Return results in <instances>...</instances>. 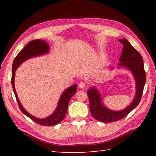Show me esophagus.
<instances>
[{"label": "esophagus", "instance_id": "esophagus-1", "mask_svg": "<svg viewBox=\"0 0 156 156\" xmlns=\"http://www.w3.org/2000/svg\"><path fill=\"white\" fill-rule=\"evenodd\" d=\"M86 87V83L84 82H80L78 84V87L80 88H84Z\"/></svg>", "mask_w": 156, "mask_h": 156}]
</instances>
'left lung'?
I'll return each mask as SVG.
<instances>
[{
	"label": "left lung",
	"mask_w": 156,
	"mask_h": 156,
	"mask_svg": "<svg viewBox=\"0 0 156 156\" xmlns=\"http://www.w3.org/2000/svg\"><path fill=\"white\" fill-rule=\"evenodd\" d=\"M122 44V51L119 59L120 63L117 68H125L133 74L136 84L135 95L133 101L128 107L121 111H112L102 103L100 92L95 87L88 90L87 94L90 101V110L92 115L97 121L103 122H111L120 120L126 117L129 112L140 103L145 83V72L144 60L141 54L131 45L127 39H119ZM113 69V67H111Z\"/></svg>",
	"instance_id": "1"
}]
</instances>
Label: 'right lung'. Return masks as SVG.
I'll list each match as a JSON object with an SVG mask.
<instances>
[{
  "mask_svg": "<svg viewBox=\"0 0 156 156\" xmlns=\"http://www.w3.org/2000/svg\"><path fill=\"white\" fill-rule=\"evenodd\" d=\"M49 49H50V48H49V45H48V43L44 40H41V39H35V40L29 41L28 44L25 46L24 48L19 53L18 55L16 56L14 61H13L12 66L11 83L13 91H14V93L16 101H17L20 110L22 111L23 114L27 116L29 118L32 119V120L35 121V122L44 126H54L55 125H57L64 119L66 112H67L69 100H70L72 96L74 95L76 92L77 84H74L71 86V87L66 88V90L63 92L60 98H59L57 107H56L55 110L51 115H49L48 117L44 119H39L37 117H35L34 116H33L30 113H29V112L23 108L16 92V90L15 88V77L16 69H17V68L23 62L27 60L29 58H34L36 57V56H40L42 55L47 54L49 53Z\"/></svg>",
  "mask_w": 156,
  "mask_h": 156,
  "instance_id": "1",
  "label": "right lung"
}]
</instances>
